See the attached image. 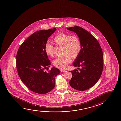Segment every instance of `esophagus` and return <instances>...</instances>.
<instances>
[{
	"instance_id": "1",
	"label": "esophagus",
	"mask_w": 121,
	"mask_h": 121,
	"mask_svg": "<svg viewBox=\"0 0 121 121\" xmlns=\"http://www.w3.org/2000/svg\"><path fill=\"white\" fill-rule=\"evenodd\" d=\"M66 71H67L65 70V69H61L60 70L61 73H65V72H66Z\"/></svg>"
}]
</instances>
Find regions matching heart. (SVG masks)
Listing matches in <instances>:
<instances>
[{"label":"heart","mask_w":121,"mask_h":121,"mask_svg":"<svg viewBox=\"0 0 121 121\" xmlns=\"http://www.w3.org/2000/svg\"><path fill=\"white\" fill-rule=\"evenodd\" d=\"M53 41L56 45L62 47V53L64 55L56 58L53 61V65L58 68L65 69L71 61V58L75 59L80 54L82 45L80 39L77 35L61 32L56 35ZM44 50L47 56H54V47L52 43H46Z\"/></svg>","instance_id":"obj_1"}]
</instances>
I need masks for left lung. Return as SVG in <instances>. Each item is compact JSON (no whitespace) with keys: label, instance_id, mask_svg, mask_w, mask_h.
I'll return each mask as SVG.
<instances>
[{"label":"left lung","instance_id":"8db88e82","mask_svg":"<svg viewBox=\"0 0 121 121\" xmlns=\"http://www.w3.org/2000/svg\"><path fill=\"white\" fill-rule=\"evenodd\" d=\"M67 29L76 34L82 45L80 54L73 65L80 67L70 71L73 77L69 82L75 89L84 91L94 86L100 78L104 65L102 50L98 41L89 32L79 26Z\"/></svg>","mask_w":121,"mask_h":121}]
</instances>
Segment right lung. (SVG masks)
Returning a JSON list of instances; mask_svg holds the SVG:
<instances>
[{
    "mask_svg": "<svg viewBox=\"0 0 121 121\" xmlns=\"http://www.w3.org/2000/svg\"><path fill=\"white\" fill-rule=\"evenodd\" d=\"M56 29L41 30L30 35L21 45L16 55V67L20 78L31 91L48 93L55 87V78L60 70L53 67L47 73L51 62L44 50L47 40Z\"/></svg>",
    "mask_w": 121,
    "mask_h": 121,
    "instance_id": "1",
    "label": "right lung"
}]
</instances>
